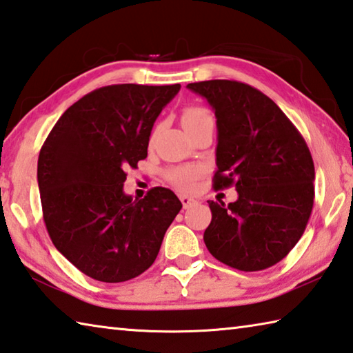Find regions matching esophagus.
Listing matches in <instances>:
<instances>
[{
    "label": "esophagus",
    "instance_id": "34e87169",
    "mask_svg": "<svg viewBox=\"0 0 353 353\" xmlns=\"http://www.w3.org/2000/svg\"><path fill=\"white\" fill-rule=\"evenodd\" d=\"M181 202H182V205H183V208H190L191 205H194V199L193 197H190V196H181Z\"/></svg>",
    "mask_w": 353,
    "mask_h": 353
}]
</instances>
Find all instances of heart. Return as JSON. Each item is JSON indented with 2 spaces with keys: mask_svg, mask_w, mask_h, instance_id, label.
<instances>
[{
  "mask_svg": "<svg viewBox=\"0 0 353 353\" xmlns=\"http://www.w3.org/2000/svg\"><path fill=\"white\" fill-rule=\"evenodd\" d=\"M205 123H214L213 115L201 106H188L182 112V125L187 131L193 130ZM201 176V170L196 166H172L166 171L168 181L181 190H188L193 187L196 179Z\"/></svg>",
  "mask_w": 353,
  "mask_h": 353,
  "instance_id": "heart-1",
  "label": "heart"
}]
</instances>
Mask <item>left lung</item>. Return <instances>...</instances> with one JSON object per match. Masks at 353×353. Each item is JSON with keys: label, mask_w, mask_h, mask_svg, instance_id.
Masks as SVG:
<instances>
[{"label": "left lung", "mask_w": 353, "mask_h": 353, "mask_svg": "<svg viewBox=\"0 0 353 353\" xmlns=\"http://www.w3.org/2000/svg\"><path fill=\"white\" fill-rule=\"evenodd\" d=\"M214 110V188L234 187L238 201H208L203 233L217 261L242 272L278 264L296 245L315 197V166L304 137L279 106L234 80L190 83Z\"/></svg>", "instance_id": "obj_1"}]
</instances>
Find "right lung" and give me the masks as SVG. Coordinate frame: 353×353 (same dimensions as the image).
I'll return each mask as SVG.
<instances>
[{
	"label": "right lung",
	"instance_id": "obj_1",
	"mask_svg": "<svg viewBox=\"0 0 353 353\" xmlns=\"http://www.w3.org/2000/svg\"><path fill=\"white\" fill-rule=\"evenodd\" d=\"M181 85H111L69 106L38 156L43 217L55 248L81 273L123 283L156 261L182 203L168 188L132 201L126 170L148 156L154 121Z\"/></svg>",
	"mask_w": 353,
	"mask_h": 353
}]
</instances>
